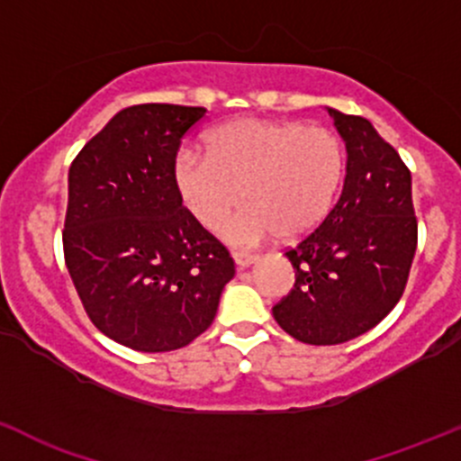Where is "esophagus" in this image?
<instances>
[{
  "instance_id": "esophagus-1",
  "label": "esophagus",
  "mask_w": 461,
  "mask_h": 461,
  "mask_svg": "<svg viewBox=\"0 0 461 461\" xmlns=\"http://www.w3.org/2000/svg\"><path fill=\"white\" fill-rule=\"evenodd\" d=\"M231 256H234V263H236V267H239V269L249 267V265H254L256 260H258V256L249 254V251H234Z\"/></svg>"
}]
</instances>
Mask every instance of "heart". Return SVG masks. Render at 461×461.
Returning <instances> with one entry per match:
<instances>
[{
	"label": "heart",
	"instance_id": "1",
	"mask_svg": "<svg viewBox=\"0 0 461 461\" xmlns=\"http://www.w3.org/2000/svg\"><path fill=\"white\" fill-rule=\"evenodd\" d=\"M342 178L338 134L298 121H230L205 134V157L183 152L174 166L183 205L207 230H218L243 198L245 210L221 231L239 247L307 236L329 214Z\"/></svg>",
	"mask_w": 461,
	"mask_h": 461
}]
</instances>
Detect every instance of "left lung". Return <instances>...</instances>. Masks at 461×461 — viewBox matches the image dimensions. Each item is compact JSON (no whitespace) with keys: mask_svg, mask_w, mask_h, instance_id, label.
I'll use <instances>...</instances> for the list:
<instances>
[{"mask_svg":"<svg viewBox=\"0 0 461 461\" xmlns=\"http://www.w3.org/2000/svg\"><path fill=\"white\" fill-rule=\"evenodd\" d=\"M347 148L340 198L324 221L285 251L294 289L274 318L304 345H340L389 316L418 247L411 172L371 121L329 108Z\"/></svg>","mask_w":461,"mask_h":461,"instance_id":"8db88e82","label":"left lung"}]
</instances>
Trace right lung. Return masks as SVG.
<instances>
[{
	"mask_svg": "<svg viewBox=\"0 0 461 461\" xmlns=\"http://www.w3.org/2000/svg\"><path fill=\"white\" fill-rule=\"evenodd\" d=\"M205 113L121 110L68 172L66 267L92 324L134 351L190 345L234 278L230 251L183 207L174 181L183 134Z\"/></svg>",
	"mask_w": 461,
	"mask_h": 461,
	"instance_id": "right-lung-1",
	"label": "right lung"
}]
</instances>
